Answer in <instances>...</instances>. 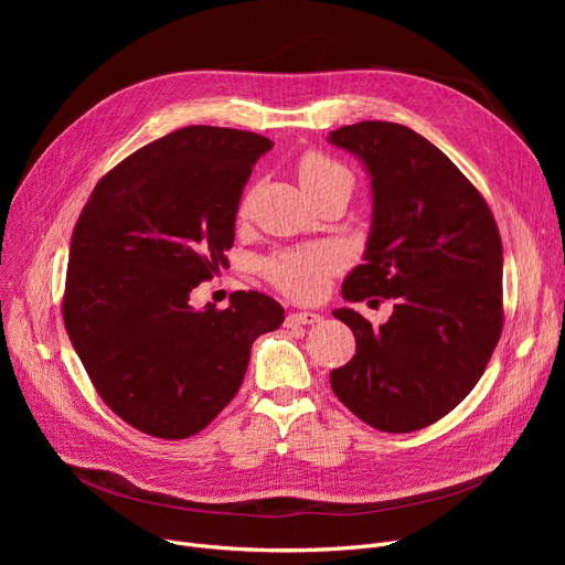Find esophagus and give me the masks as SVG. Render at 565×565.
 I'll return each mask as SVG.
<instances>
[{
	"mask_svg": "<svg viewBox=\"0 0 565 565\" xmlns=\"http://www.w3.org/2000/svg\"><path fill=\"white\" fill-rule=\"evenodd\" d=\"M320 320H322V316L313 313V311H292L286 318V328H295V324H316Z\"/></svg>",
	"mask_w": 565,
	"mask_h": 565,
	"instance_id": "34e87169",
	"label": "esophagus"
}]
</instances>
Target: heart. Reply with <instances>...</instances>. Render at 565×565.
Here are the masks:
<instances>
[{
	"label": "heart",
	"instance_id": "obj_1",
	"mask_svg": "<svg viewBox=\"0 0 565 565\" xmlns=\"http://www.w3.org/2000/svg\"><path fill=\"white\" fill-rule=\"evenodd\" d=\"M298 181L305 194L332 183H352L350 173L337 160L309 151L298 162ZM339 267V256L330 247H307L286 252L267 260L265 273L270 281L295 300H316L328 286V277Z\"/></svg>",
	"mask_w": 565,
	"mask_h": 565
}]
</instances>
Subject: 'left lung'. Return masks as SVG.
Wrapping results in <instances>:
<instances>
[{
    "label": "left lung",
    "mask_w": 565,
    "mask_h": 565,
    "mask_svg": "<svg viewBox=\"0 0 565 565\" xmlns=\"http://www.w3.org/2000/svg\"><path fill=\"white\" fill-rule=\"evenodd\" d=\"M330 141L366 164L373 190L364 263L343 281V298L396 300L380 330L358 311H334L358 348L330 373L332 390L382 433L422 430L473 390L499 343V228L481 192L414 130L362 121Z\"/></svg>",
    "instance_id": "left-lung-1"
}]
</instances>
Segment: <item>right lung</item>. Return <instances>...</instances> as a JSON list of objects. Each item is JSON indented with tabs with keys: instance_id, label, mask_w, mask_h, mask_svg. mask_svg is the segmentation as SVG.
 Returning <instances> with one entry per match:
<instances>
[{
	"instance_id": "1",
	"label": "right lung",
	"mask_w": 565,
	"mask_h": 565,
	"mask_svg": "<svg viewBox=\"0 0 565 565\" xmlns=\"http://www.w3.org/2000/svg\"><path fill=\"white\" fill-rule=\"evenodd\" d=\"M270 148L256 132L188 126L118 162L82 207L64 324L98 396L146 435L201 433L241 390L252 343L284 322L256 290L222 311L190 305L226 263L243 188Z\"/></svg>"
}]
</instances>
